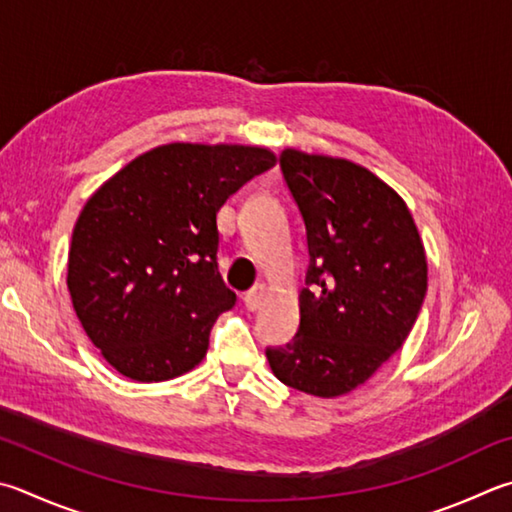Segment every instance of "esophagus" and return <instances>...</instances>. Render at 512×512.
<instances>
[{
    "instance_id": "esophagus-1",
    "label": "esophagus",
    "mask_w": 512,
    "mask_h": 512,
    "mask_svg": "<svg viewBox=\"0 0 512 512\" xmlns=\"http://www.w3.org/2000/svg\"><path fill=\"white\" fill-rule=\"evenodd\" d=\"M266 284H255L253 288H250V291L244 295V304H246V309L248 311H255V309H259V306H262V302H264V297H266Z\"/></svg>"
}]
</instances>
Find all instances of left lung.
<instances>
[{
  "mask_svg": "<svg viewBox=\"0 0 512 512\" xmlns=\"http://www.w3.org/2000/svg\"><path fill=\"white\" fill-rule=\"evenodd\" d=\"M306 226L300 329L266 358L284 385L336 398L365 383L410 336L427 291L425 248L405 201L367 167L284 150Z\"/></svg>",
  "mask_w": 512,
  "mask_h": 512,
  "instance_id": "1",
  "label": "left lung"
}]
</instances>
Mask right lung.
Segmentation results:
<instances>
[{
	"label": "right lung",
	"instance_id": "right-lung-1",
	"mask_svg": "<svg viewBox=\"0 0 512 512\" xmlns=\"http://www.w3.org/2000/svg\"><path fill=\"white\" fill-rule=\"evenodd\" d=\"M275 161L266 147L170 143L91 194L67 286L82 329L120 374L161 383L206 356L212 324L237 302L217 268V212Z\"/></svg>",
	"mask_w": 512,
	"mask_h": 512
}]
</instances>
